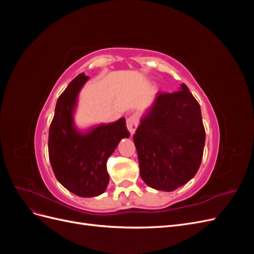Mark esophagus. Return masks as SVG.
Masks as SVG:
<instances>
[{"mask_svg":"<svg viewBox=\"0 0 254 254\" xmlns=\"http://www.w3.org/2000/svg\"><path fill=\"white\" fill-rule=\"evenodd\" d=\"M137 123H139V121H137V118L135 117V115H131V117L127 119V128L131 135L135 131V129L137 127Z\"/></svg>","mask_w":254,"mask_h":254,"instance_id":"obj_1","label":"esophagus"}]
</instances>
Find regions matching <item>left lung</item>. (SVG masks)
I'll list each match as a JSON object with an SVG mask.
<instances>
[{"mask_svg": "<svg viewBox=\"0 0 254 254\" xmlns=\"http://www.w3.org/2000/svg\"><path fill=\"white\" fill-rule=\"evenodd\" d=\"M133 141L140 174L148 187L172 191L193 178L202 160L205 131L200 106L186 84L157 95Z\"/></svg>", "mask_w": 254, "mask_h": 254, "instance_id": "8db88e82", "label": "left lung"}]
</instances>
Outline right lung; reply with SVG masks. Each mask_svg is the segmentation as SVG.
Masks as SVG:
<instances>
[{
  "instance_id": "obj_1",
  "label": "right lung",
  "mask_w": 254,
  "mask_h": 254,
  "mask_svg": "<svg viewBox=\"0 0 254 254\" xmlns=\"http://www.w3.org/2000/svg\"><path fill=\"white\" fill-rule=\"evenodd\" d=\"M88 76L79 74L57 99L49 132V157L57 180L80 197L103 194L109 182L107 161L123 137H129L126 120L99 124L81 131L74 112Z\"/></svg>"
}]
</instances>
